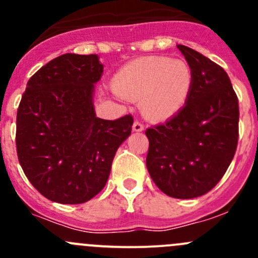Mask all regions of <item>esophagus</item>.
<instances>
[{"label":"esophagus","instance_id":"esophagus-1","mask_svg":"<svg viewBox=\"0 0 258 258\" xmlns=\"http://www.w3.org/2000/svg\"><path fill=\"white\" fill-rule=\"evenodd\" d=\"M132 130H134L135 132H142L145 130V127H144V124L141 123V122L135 121L134 124H132Z\"/></svg>","mask_w":258,"mask_h":258}]
</instances>
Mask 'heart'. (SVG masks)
Here are the masks:
<instances>
[{
	"label": "heart",
	"mask_w": 258,
	"mask_h": 258,
	"mask_svg": "<svg viewBox=\"0 0 258 258\" xmlns=\"http://www.w3.org/2000/svg\"><path fill=\"white\" fill-rule=\"evenodd\" d=\"M194 74L183 59L165 56L141 57L124 66L114 80V91L122 98L140 101L146 118L163 122L186 105Z\"/></svg>",
	"instance_id": "1"
}]
</instances>
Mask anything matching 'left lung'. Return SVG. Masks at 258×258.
I'll list each match as a JSON object with an SVG mask.
<instances>
[{"label":"left lung","instance_id":"8db88e82","mask_svg":"<svg viewBox=\"0 0 258 258\" xmlns=\"http://www.w3.org/2000/svg\"><path fill=\"white\" fill-rule=\"evenodd\" d=\"M194 74L186 105L166 123L146 130V165L158 188L195 199L218 183L238 140V100L228 75L200 52L177 45Z\"/></svg>","mask_w":258,"mask_h":258}]
</instances>
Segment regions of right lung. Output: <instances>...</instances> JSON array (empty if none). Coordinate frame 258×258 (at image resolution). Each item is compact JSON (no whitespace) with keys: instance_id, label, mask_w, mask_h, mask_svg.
Instances as JSON below:
<instances>
[{"instance_id":"1","label":"right lung","mask_w":258,"mask_h":258,"mask_svg":"<svg viewBox=\"0 0 258 258\" xmlns=\"http://www.w3.org/2000/svg\"><path fill=\"white\" fill-rule=\"evenodd\" d=\"M103 64L97 54L64 53L27 82L17 111L20 165L36 189L63 205L102 191L117 148L131 135L130 114L96 116L93 95Z\"/></svg>"}]
</instances>
